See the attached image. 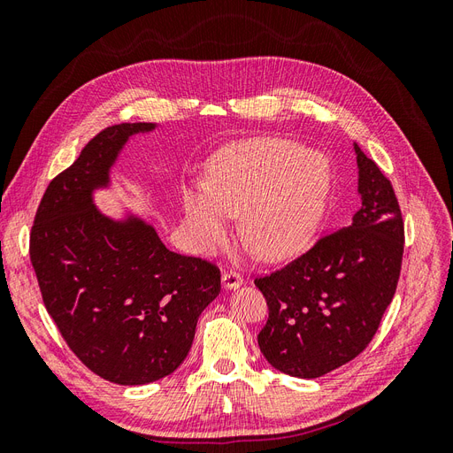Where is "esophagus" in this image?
<instances>
[{"label": "esophagus", "mask_w": 453, "mask_h": 453, "mask_svg": "<svg viewBox=\"0 0 453 453\" xmlns=\"http://www.w3.org/2000/svg\"><path fill=\"white\" fill-rule=\"evenodd\" d=\"M243 283V278L236 272H225L223 273V287L225 289H238V287Z\"/></svg>", "instance_id": "obj_1"}]
</instances>
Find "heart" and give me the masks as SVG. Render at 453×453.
<instances>
[{
    "instance_id": "1",
    "label": "heart",
    "mask_w": 453,
    "mask_h": 453,
    "mask_svg": "<svg viewBox=\"0 0 453 453\" xmlns=\"http://www.w3.org/2000/svg\"><path fill=\"white\" fill-rule=\"evenodd\" d=\"M333 195V168L323 155L281 138L228 145L208 162L203 185L181 193L183 225L198 250L226 243L230 217H242V238L263 260L303 253L318 234Z\"/></svg>"
}]
</instances>
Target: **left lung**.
Wrapping results in <instances>:
<instances>
[{
  "mask_svg": "<svg viewBox=\"0 0 453 453\" xmlns=\"http://www.w3.org/2000/svg\"><path fill=\"white\" fill-rule=\"evenodd\" d=\"M361 196L348 226L270 276L257 278L268 321L258 348L283 374L319 378L370 344L401 276L404 225L386 175L357 143Z\"/></svg>",
  "mask_w": 453,
  "mask_h": 453,
  "instance_id": "1",
  "label": "left lung"
}]
</instances>
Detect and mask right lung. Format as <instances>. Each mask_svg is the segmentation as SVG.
Listing matches in <instances>:
<instances>
[{
    "instance_id": "obj_1",
    "label": "right lung",
    "mask_w": 453,
    "mask_h": 453,
    "mask_svg": "<svg viewBox=\"0 0 453 453\" xmlns=\"http://www.w3.org/2000/svg\"><path fill=\"white\" fill-rule=\"evenodd\" d=\"M122 122L92 138L49 183L30 234V258L45 308L67 346L100 378L143 386L172 374L193 346L200 313L221 291L208 260L170 251L155 226L128 213L104 215L94 190L135 134Z\"/></svg>"
}]
</instances>
